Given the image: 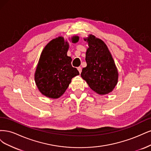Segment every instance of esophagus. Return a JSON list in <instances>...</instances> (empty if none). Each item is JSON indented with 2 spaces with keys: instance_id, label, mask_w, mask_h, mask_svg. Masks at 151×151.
Returning a JSON list of instances; mask_svg holds the SVG:
<instances>
[{
  "instance_id": "34e87169",
  "label": "esophagus",
  "mask_w": 151,
  "mask_h": 151,
  "mask_svg": "<svg viewBox=\"0 0 151 151\" xmlns=\"http://www.w3.org/2000/svg\"><path fill=\"white\" fill-rule=\"evenodd\" d=\"M78 71H79V73H81V67H78Z\"/></svg>"
}]
</instances>
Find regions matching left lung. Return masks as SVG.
<instances>
[{"instance_id": "8db88e82", "label": "left lung", "mask_w": 151, "mask_h": 151, "mask_svg": "<svg viewBox=\"0 0 151 151\" xmlns=\"http://www.w3.org/2000/svg\"><path fill=\"white\" fill-rule=\"evenodd\" d=\"M84 40L88 44L86 52L87 65L81 76L90 88L99 95L113 91L118 83L119 72L106 44L94 35H89Z\"/></svg>"}]
</instances>
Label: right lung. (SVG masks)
Returning <instances> with one entry per match:
<instances>
[{
  "label": "right lung",
  "instance_id": "right-lung-1",
  "mask_svg": "<svg viewBox=\"0 0 151 151\" xmlns=\"http://www.w3.org/2000/svg\"><path fill=\"white\" fill-rule=\"evenodd\" d=\"M73 43L79 41L78 36L70 39ZM69 43L62 36L53 39L42 51L35 73V80L41 94L56 99L62 96L73 78L79 71L71 66L72 59L67 56Z\"/></svg>",
  "mask_w": 151,
  "mask_h": 151
}]
</instances>
